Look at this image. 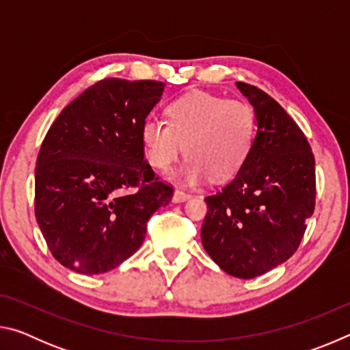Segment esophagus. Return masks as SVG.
Segmentation results:
<instances>
[{"label":"esophagus","mask_w":350,"mask_h":350,"mask_svg":"<svg viewBox=\"0 0 350 350\" xmlns=\"http://www.w3.org/2000/svg\"><path fill=\"white\" fill-rule=\"evenodd\" d=\"M189 198H191V194L189 193H185L183 189H176L173 194V202H185V200H188Z\"/></svg>","instance_id":"1"}]
</instances>
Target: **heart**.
Returning <instances> with one entry per match:
<instances>
[{
  "instance_id": "obj_1",
  "label": "heart",
  "mask_w": 350,
  "mask_h": 350,
  "mask_svg": "<svg viewBox=\"0 0 350 350\" xmlns=\"http://www.w3.org/2000/svg\"><path fill=\"white\" fill-rule=\"evenodd\" d=\"M165 112L167 122L150 117L140 129L145 156L154 168H170L185 144L189 157L174 177L194 185L210 176L228 179L250 156L256 116L248 103L194 91L170 102Z\"/></svg>"
}]
</instances>
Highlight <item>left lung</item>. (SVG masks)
Returning a JSON list of instances; mask_svg holds the SVG:
<instances>
[{"instance_id":"1","label":"left lung","mask_w":350,"mask_h":350,"mask_svg":"<svg viewBox=\"0 0 350 350\" xmlns=\"http://www.w3.org/2000/svg\"><path fill=\"white\" fill-rule=\"evenodd\" d=\"M236 86L253 106L250 156L221 191L206 196L202 245L225 273L252 280L286 262L315 210V157L304 133L259 88Z\"/></svg>"}]
</instances>
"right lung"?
Masks as SVG:
<instances>
[{
  "label": "right lung",
  "mask_w": 350,
  "mask_h": 350,
  "mask_svg": "<svg viewBox=\"0 0 350 350\" xmlns=\"http://www.w3.org/2000/svg\"><path fill=\"white\" fill-rule=\"evenodd\" d=\"M165 83L105 79L52 123L35 167V217L58 262L83 275L116 269L139 250L173 187L145 161L140 129Z\"/></svg>",
  "instance_id": "1"
}]
</instances>
